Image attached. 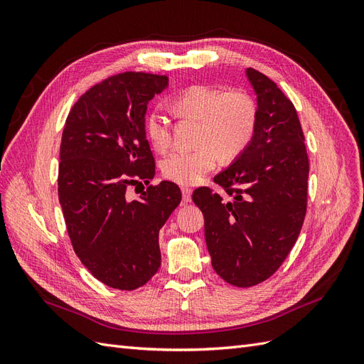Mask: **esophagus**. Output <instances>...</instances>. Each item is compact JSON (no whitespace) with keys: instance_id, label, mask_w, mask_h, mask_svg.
I'll list each match as a JSON object with an SVG mask.
<instances>
[{"instance_id":"34e87169","label":"esophagus","mask_w":364,"mask_h":364,"mask_svg":"<svg viewBox=\"0 0 364 364\" xmlns=\"http://www.w3.org/2000/svg\"><path fill=\"white\" fill-rule=\"evenodd\" d=\"M191 194H193V190L190 188V186H182V200L183 202H191Z\"/></svg>"}]
</instances>
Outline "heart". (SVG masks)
Segmentation results:
<instances>
[{
	"label": "heart",
	"mask_w": 364,
	"mask_h": 364,
	"mask_svg": "<svg viewBox=\"0 0 364 364\" xmlns=\"http://www.w3.org/2000/svg\"><path fill=\"white\" fill-rule=\"evenodd\" d=\"M173 106L181 115L202 119V146L196 150H174L161 162L162 174L174 183H197L215 167L220 156H238L255 134L257 107L241 91L226 92L218 86L193 85L174 95ZM146 134L158 151L170 147V124L161 109H153L146 117Z\"/></svg>",
	"instance_id": "b5f03b06"
}]
</instances>
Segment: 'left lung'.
<instances>
[{"mask_svg":"<svg viewBox=\"0 0 364 364\" xmlns=\"http://www.w3.org/2000/svg\"><path fill=\"white\" fill-rule=\"evenodd\" d=\"M246 77L257 97L255 134L214 178L230 200L205 186L193 193L205 217L213 267L235 287L266 281L287 258L304 223L308 186V156L293 103L267 75L247 68Z\"/></svg>","mask_w":364,"mask_h":364,"instance_id":"left-lung-1","label":"left lung"}]
</instances>
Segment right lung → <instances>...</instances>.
<instances>
[{"mask_svg": "<svg viewBox=\"0 0 364 364\" xmlns=\"http://www.w3.org/2000/svg\"><path fill=\"white\" fill-rule=\"evenodd\" d=\"M167 87L165 75L109 77L79 98L63 127L58 185L68 235L83 266L112 289L135 290L155 277L159 229L182 199L168 181L126 196L129 183L155 176L146 112Z\"/></svg>", "mask_w": 364, "mask_h": 364, "instance_id": "obj_1", "label": "right lung"}]
</instances>
